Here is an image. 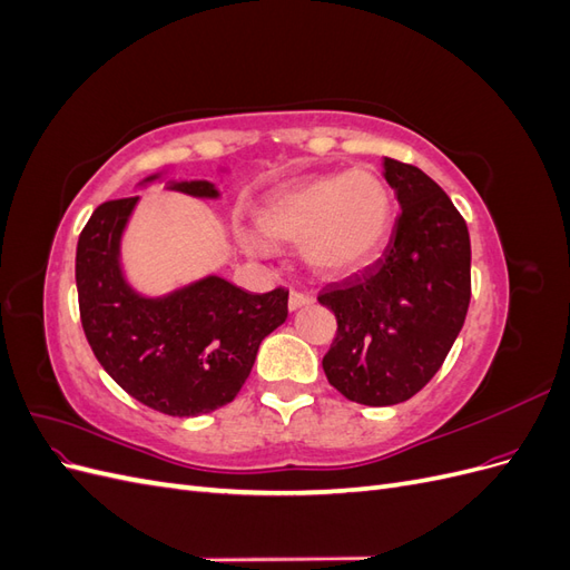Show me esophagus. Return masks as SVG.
Segmentation results:
<instances>
[{
    "instance_id": "obj_1",
    "label": "esophagus",
    "mask_w": 570,
    "mask_h": 570,
    "mask_svg": "<svg viewBox=\"0 0 570 570\" xmlns=\"http://www.w3.org/2000/svg\"><path fill=\"white\" fill-rule=\"evenodd\" d=\"M308 304H314L312 295H306V292H299V289H292L289 292V299H287L289 312H299L302 306H308Z\"/></svg>"
}]
</instances>
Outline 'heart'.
<instances>
[{
    "label": "heart",
    "mask_w": 570,
    "mask_h": 570,
    "mask_svg": "<svg viewBox=\"0 0 570 570\" xmlns=\"http://www.w3.org/2000/svg\"><path fill=\"white\" fill-rule=\"evenodd\" d=\"M394 223L387 185L371 170L323 176L273 195L256 209V226L273 243H302L306 264L344 278L371 266L385 249ZM239 245L262 254L264 243L239 230Z\"/></svg>",
    "instance_id": "1"
}]
</instances>
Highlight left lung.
<instances>
[{"instance_id": "1", "label": "left lung", "mask_w": 570, "mask_h": 570, "mask_svg": "<svg viewBox=\"0 0 570 570\" xmlns=\"http://www.w3.org/2000/svg\"><path fill=\"white\" fill-rule=\"evenodd\" d=\"M383 176L402 209L390 245L318 295L337 318L323 371L366 406L411 400L440 371L471 302V237L452 199L416 166L385 157Z\"/></svg>"}]
</instances>
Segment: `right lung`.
Returning a JSON list of instances; mask_svg holds the SVG:
<instances>
[{"instance_id": "obj_1", "label": "right lung", "mask_w": 570, "mask_h": 570, "mask_svg": "<svg viewBox=\"0 0 570 570\" xmlns=\"http://www.w3.org/2000/svg\"><path fill=\"white\" fill-rule=\"evenodd\" d=\"M228 174V168H218ZM164 185L195 199H220L216 183L159 170L135 187ZM140 197L97 206L76 252L82 331L114 381L168 416H199L235 400L258 344L287 318V292L249 295L209 273L164 295H147L124 266V235Z\"/></svg>"}]
</instances>
